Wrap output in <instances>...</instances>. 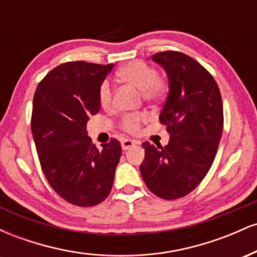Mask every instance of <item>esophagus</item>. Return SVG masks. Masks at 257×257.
Here are the masks:
<instances>
[{
    "label": "esophagus",
    "instance_id": "34e87169",
    "mask_svg": "<svg viewBox=\"0 0 257 257\" xmlns=\"http://www.w3.org/2000/svg\"><path fill=\"white\" fill-rule=\"evenodd\" d=\"M135 145H137V143L133 140H129V139H124V140L122 141V149L124 150V151H126V150H129L131 147L135 146Z\"/></svg>",
    "mask_w": 257,
    "mask_h": 257
}]
</instances>
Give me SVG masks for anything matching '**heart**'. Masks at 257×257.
<instances>
[{
  "mask_svg": "<svg viewBox=\"0 0 257 257\" xmlns=\"http://www.w3.org/2000/svg\"><path fill=\"white\" fill-rule=\"evenodd\" d=\"M118 77L140 89L141 96L147 102H155L166 96L168 81L164 76L156 72L155 67L145 61L134 60L119 70ZM99 104L102 108H110L113 104V90L108 81H102L98 90ZM146 120V114H126L122 118L120 126L129 134H138L141 124Z\"/></svg>",
  "mask_w": 257,
  "mask_h": 257,
  "instance_id": "heart-1",
  "label": "heart"
}]
</instances>
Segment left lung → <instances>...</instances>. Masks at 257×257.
I'll return each instance as SVG.
<instances>
[{"instance_id": "8db88e82", "label": "left lung", "mask_w": 257, "mask_h": 257, "mask_svg": "<svg viewBox=\"0 0 257 257\" xmlns=\"http://www.w3.org/2000/svg\"><path fill=\"white\" fill-rule=\"evenodd\" d=\"M169 78L159 122L167 126V146L144 143L140 173L147 188L167 200L192 192L213 166L223 131L221 93L211 73L181 52L152 55Z\"/></svg>"}]
</instances>
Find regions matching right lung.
<instances>
[{
    "instance_id": "obj_1",
    "label": "right lung",
    "mask_w": 257,
    "mask_h": 257,
    "mask_svg": "<svg viewBox=\"0 0 257 257\" xmlns=\"http://www.w3.org/2000/svg\"><path fill=\"white\" fill-rule=\"evenodd\" d=\"M113 65L67 61L35 91L31 131L47 181L66 202L94 206L111 192L122 147L111 139L98 150L87 122L100 111L98 90Z\"/></svg>"
}]
</instances>
